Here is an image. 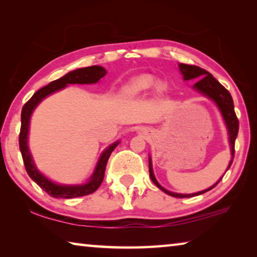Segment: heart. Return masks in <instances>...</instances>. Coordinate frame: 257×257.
<instances>
[{"label": "heart", "instance_id": "b5f03b06", "mask_svg": "<svg viewBox=\"0 0 257 257\" xmlns=\"http://www.w3.org/2000/svg\"><path fill=\"white\" fill-rule=\"evenodd\" d=\"M156 84L155 77L151 75H141L130 80L124 87V93L127 95H138L151 89Z\"/></svg>", "mask_w": 257, "mask_h": 257}]
</instances>
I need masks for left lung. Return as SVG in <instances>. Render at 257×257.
I'll return each instance as SVG.
<instances>
[{"label": "left lung", "instance_id": "obj_1", "mask_svg": "<svg viewBox=\"0 0 257 257\" xmlns=\"http://www.w3.org/2000/svg\"><path fill=\"white\" fill-rule=\"evenodd\" d=\"M179 70L181 72L182 77H184V80H190V79H198L199 80L194 85V89L197 90L198 93H201L204 96H206L207 98L212 99L213 102L215 103V105L219 108L221 114H222L223 121L225 123V127H227V132H228V139H229V146H230V153H231V160H230L229 165L227 168V170H229L230 165H231L232 161H233V155H234V141H236L237 135H238V129H239V122L237 119L236 113H234V107H233V101L230 93L228 92L224 87L217 81L214 77H213L210 72L204 70V69L196 67V66H189V64H184V63H179ZM149 167H150V177L152 181L154 182L155 186L160 188L161 190H163L165 194L170 195L172 197H177V198H185V197H193V196H197V195H201L206 193V191L211 190L213 187H215L217 184H219L220 180L222 179V177L217 180L214 185L211 186L210 188L204 189L201 191H197V193H193V194H179V193H173V191L167 190L161 186L156 178L154 176L153 172V167H152V159L151 156L149 158Z\"/></svg>", "mask_w": 257, "mask_h": 257}]
</instances>
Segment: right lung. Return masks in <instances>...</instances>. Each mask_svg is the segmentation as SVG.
Listing matches in <instances>:
<instances>
[{
    "instance_id": "right-lung-1",
    "label": "right lung",
    "mask_w": 257,
    "mask_h": 257,
    "mask_svg": "<svg viewBox=\"0 0 257 257\" xmlns=\"http://www.w3.org/2000/svg\"><path fill=\"white\" fill-rule=\"evenodd\" d=\"M106 75V70L103 67L99 66H92L76 69V70L68 72L67 75L59 78L54 81L50 82L49 85L43 87V88L38 89L35 93L32 98L25 104L21 111V129L19 135V147L21 155H23L24 164L27 171L28 176L36 182V184L41 187L43 190H45L50 196L54 198H73V197H80L86 196L94 193L99 186H101L104 172H105L107 160L110 158L111 153L116 146L119 145L120 141H116L113 143L105 150L102 152L101 156L96 163V167L94 169L93 175L89 177L87 182L82 185H62L56 184V182L52 181L49 178L45 177L43 173L38 170L36 165L34 163L32 153L29 151L28 146V134H29V123L30 118L35 108L37 107L43 99L49 96V95L53 94L58 90L66 88L68 85L73 84H95L101 78Z\"/></svg>"
}]
</instances>
